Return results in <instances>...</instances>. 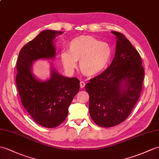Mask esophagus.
<instances>
[{
  "label": "esophagus",
  "instance_id": "34e87169",
  "mask_svg": "<svg viewBox=\"0 0 159 159\" xmlns=\"http://www.w3.org/2000/svg\"><path fill=\"white\" fill-rule=\"evenodd\" d=\"M84 86H85V83H84L83 81H80V87L81 88V89H83V88H84Z\"/></svg>",
  "mask_w": 159,
  "mask_h": 159
}]
</instances>
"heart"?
Masks as SVG:
<instances>
[{
	"label": "heart",
	"mask_w": 159,
	"mask_h": 159,
	"mask_svg": "<svg viewBox=\"0 0 159 159\" xmlns=\"http://www.w3.org/2000/svg\"><path fill=\"white\" fill-rule=\"evenodd\" d=\"M68 51L61 53V63L65 69L71 70L79 61V68L83 75L95 76L108 67L112 56L108 43L95 37L81 35L74 38L68 45Z\"/></svg>",
	"instance_id": "1"
}]
</instances>
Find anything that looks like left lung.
<instances>
[{
	"instance_id": "8db88e82",
	"label": "left lung",
	"mask_w": 159,
	"mask_h": 159,
	"mask_svg": "<svg viewBox=\"0 0 159 159\" xmlns=\"http://www.w3.org/2000/svg\"><path fill=\"white\" fill-rule=\"evenodd\" d=\"M111 32L116 39L111 64L84 87L90 116L102 127L116 126L129 116L139 98L144 76L138 51L123 34Z\"/></svg>"
}]
</instances>
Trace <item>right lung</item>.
<instances>
[{
    "label": "right lung",
    "mask_w": 159,
    "mask_h": 159,
    "mask_svg": "<svg viewBox=\"0 0 159 159\" xmlns=\"http://www.w3.org/2000/svg\"><path fill=\"white\" fill-rule=\"evenodd\" d=\"M63 32L45 30L21 48L17 62L16 84L22 105L36 123L54 128L65 120L68 108L80 89L78 79L62 76L51 67L49 79L41 80L32 72L33 63L53 60L55 38Z\"/></svg>",
    "instance_id": "obj_1"
}]
</instances>
